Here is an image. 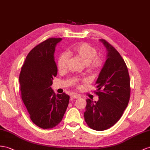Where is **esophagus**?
<instances>
[{"label": "esophagus", "instance_id": "esophagus-1", "mask_svg": "<svg viewBox=\"0 0 150 150\" xmlns=\"http://www.w3.org/2000/svg\"><path fill=\"white\" fill-rule=\"evenodd\" d=\"M80 96H81L79 94H76V93H72V94H71V98H75V99L80 98Z\"/></svg>", "mask_w": 150, "mask_h": 150}]
</instances>
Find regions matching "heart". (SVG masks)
<instances>
[{"instance_id": "heart-1", "label": "heart", "mask_w": 150, "mask_h": 150, "mask_svg": "<svg viewBox=\"0 0 150 150\" xmlns=\"http://www.w3.org/2000/svg\"><path fill=\"white\" fill-rule=\"evenodd\" d=\"M68 54L75 56L82 62L86 64L87 71L91 74H96L102 67L103 59L100 56L98 55L96 49L87 43L79 44L69 51ZM68 63V56L63 54L57 60V68L60 72H64L67 70ZM72 84L77 85L79 81L77 79L71 80Z\"/></svg>"}]
</instances>
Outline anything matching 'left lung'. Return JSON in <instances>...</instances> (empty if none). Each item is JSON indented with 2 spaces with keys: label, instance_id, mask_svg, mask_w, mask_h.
Wrapping results in <instances>:
<instances>
[{
  "label": "left lung",
  "instance_id": "obj_1",
  "mask_svg": "<svg viewBox=\"0 0 150 150\" xmlns=\"http://www.w3.org/2000/svg\"><path fill=\"white\" fill-rule=\"evenodd\" d=\"M106 48L107 59L96 86L98 101L87 99L84 118L95 130H105L119 120L128 105L130 94L127 67L119 52L108 42L99 39Z\"/></svg>",
  "mask_w": 150,
  "mask_h": 150
}]
</instances>
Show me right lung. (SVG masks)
Returning <instances> with one entry per match:
<instances>
[{
    "instance_id": "obj_1",
    "label": "right lung",
    "mask_w": 150,
    "mask_h": 150,
    "mask_svg": "<svg viewBox=\"0 0 150 150\" xmlns=\"http://www.w3.org/2000/svg\"><path fill=\"white\" fill-rule=\"evenodd\" d=\"M61 38H49L30 51L19 77L21 99L32 121L40 128L54 127L62 120L70 96L56 95L51 86L57 75L54 53Z\"/></svg>"
}]
</instances>
